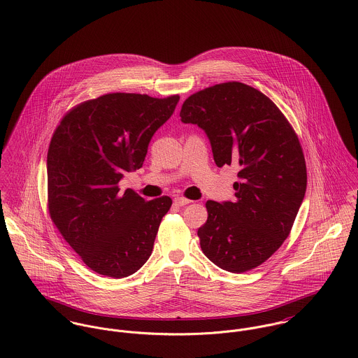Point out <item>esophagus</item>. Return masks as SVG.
Instances as JSON below:
<instances>
[{
  "mask_svg": "<svg viewBox=\"0 0 358 358\" xmlns=\"http://www.w3.org/2000/svg\"><path fill=\"white\" fill-rule=\"evenodd\" d=\"M192 201L190 200H187V199H185V197H176L175 200H173V204L178 205V206H185V205L190 204Z\"/></svg>",
  "mask_w": 358,
  "mask_h": 358,
  "instance_id": "1",
  "label": "esophagus"
}]
</instances>
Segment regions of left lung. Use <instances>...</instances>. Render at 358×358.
<instances>
[{"label":"left lung","mask_w":358,"mask_h":358,"mask_svg":"<svg viewBox=\"0 0 358 358\" xmlns=\"http://www.w3.org/2000/svg\"><path fill=\"white\" fill-rule=\"evenodd\" d=\"M180 120L204 131L219 168H238L234 201L205 204L208 219L197 233L201 250L226 271L252 270L289 236L305 199L299 139L266 95L236 81L189 96Z\"/></svg>","instance_id":"obj_1"}]
</instances>
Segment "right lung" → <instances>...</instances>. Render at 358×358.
<instances>
[{"label": "right lung", "instance_id": "1", "mask_svg": "<svg viewBox=\"0 0 358 358\" xmlns=\"http://www.w3.org/2000/svg\"><path fill=\"white\" fill-rule=\"evenodd\" d=\"M179 96L107 94L71 108L57 125L47 157L52 222L98 274L124 278L152 255L172 200L146 201L118 187L124 172L142 168L155 131Z\"/></svg>", "mask_w": 358, "mask_h": 358}]
</instances>
